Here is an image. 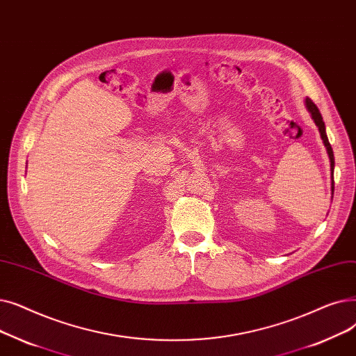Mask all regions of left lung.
<instances>
[{
    "label": "left lung",
    "mask_w": 356,
    "mask_h": 356,
    "mask_svg": "<svg viewBox=\"0 0 356 356\" xmlns=\"http://www.w3.org/2000/svg\"><path fill=\"white\" fill-rule=\"evenodd\" d=\"M306 107L307 110L310 111L312 114V118L314 120L316 126L318 127V131H320V136H321V140H323L325 146H326V150H327V155H329V159H330V171H332V191L334 190V182H333V169H334V156H333V150H332V146L329 143V139H327V134H326V127H325V122H323V117H321L317 106L313 103V101L310 98H306Z\"/></svg>",
    "instance_id": "left-lung-1"
}]
</instances>
